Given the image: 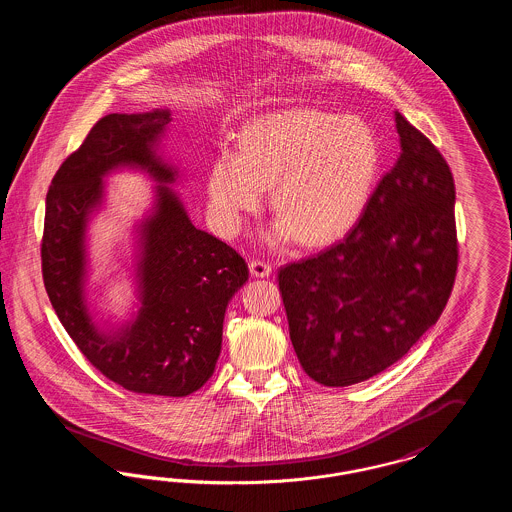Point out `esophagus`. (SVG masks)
<instances>
[{"label":"esophagus","mask_w":512,"mask_h":512,"mask_svg":"<svg viewBox=\"0 0 512 512\" xmlns=\"http://www.w3.org/2000/svg\"><path fill=\"white\" fill-rule=\"evenodd\" d=\"M249 270H251V274L255 276V278H268L270 274H272V267L265 263V261H261V259H253V261H249Z\"/></svg>","instance_id":"obj_1"}]
</instances>
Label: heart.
Returning a JSON list of instances; mask_svg holds the SVG:
<instances>
[{"instance_id": "b5f03b06", "label": "heart", "mask_w": 512, "mask_h": 512, "mask_svg": "<svg viewBox=\"0 0 512 512\" xmlns=\"http://www.w3.org/2000/svg\"><path fill=\"white\" fill-rule=\"evenodd\" d=\"M378 171L380 142L363 117L297 107L245 126L240 153L222 151L213 161L207 194L222 230L238 232L272 186L282 215L274 242L299 234L305 244H326L361 217Z\"/></svg>"}]
</instances>
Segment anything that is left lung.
I'll list each match as a JSON object with an SVG mask.
<instances>
[{
    "instance_id": "left-lung-1",
    "label": "left lung",
    "mask_w": 512,
    "mask_h": 512,
    "mask_svg": "<svg viewBox=\"0 0 512 512\" xmlns=\"http://www.w3.org/2000/svg\"><path fill=\"white\" fill-rule=\"evenodd\" d=\"M401 157L338 244L278 270L290 338L322 386L365 382L409 353L453 290L455 180L418 128L395 113Z\"/></svg>"
}]
</instances>
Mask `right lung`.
<instances>
[{
    "label": "right lung",
    "instance_id": "obj_1",
    "mask_svg": "<svg viewBox=\"0 0 512 512\" xmlns=\"http://www.w3.org/2000/svg\"><path fill=\"white\" fill-rule=\"evenodd\" d=\"M171 121L169 111L113 113L92 126L51 180L40 253L49 301L90 365L124 390L186 397L215 372L224 313L249 268L234 247L195 228L167 186H159L157 211L144 224L136 322L105 338L82 301L84 224L101 197V176L136 165L172 182L174 171L151 149Z\"/></svg>",
    "mask_w": 512,
    "mask_h": 512
}]
</instances>
